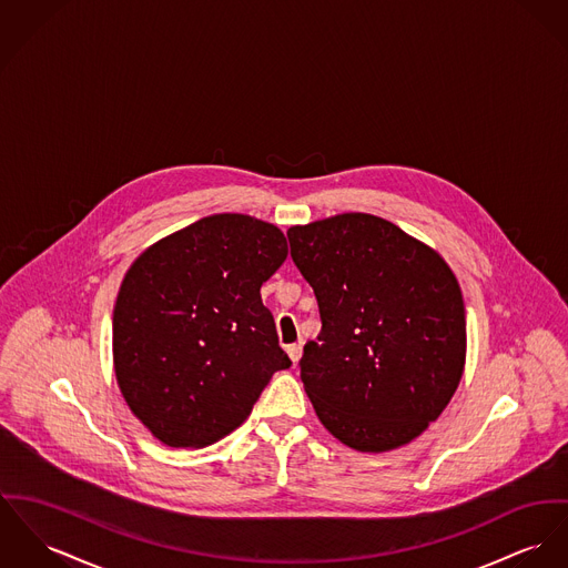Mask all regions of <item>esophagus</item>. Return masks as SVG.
<instances>
[{
	"label": "esophagus",
	"instance_id": "obj_1",
	"mask_svg": "<svg viewBox=\"0 0 568 568\" xmlns=\"http://www.w3.org/2000/svg\"><path fill=\"white\" fill-rule=\"evenodd\" d=\"M287 354H290V358H292L294 363H298V358H301V354H303V346H301V344H292V346H287Z\"/></svg>",
	"mask_w": 568,
	"mask_h": 568
}]
</instances>
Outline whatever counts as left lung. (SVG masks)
Masks as SVG:
<instances>
[{
	"label": "left lung",
	"instance_id": "1",
	"mask_svg": "<svg viewBox=\"0 0 568 568\" xmlns=\"http://www.w3.org/2000/svg\"><path fill=\"white\" fill-rule=\"evenodd\" d=\"M287 240L322 320L301 358L320 422L358 452L419 437L465 367V303L449 265L369 214L292 226Z\"/></svg>",
	"mask_w": 568,
	"mask_h": 568
}]
</instances>
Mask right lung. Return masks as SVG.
<instances>
[{
  "label": "right lung",
  "mask_w": 568,
  "mask_h": 568,
  "mask_svg": "<svg viewBox=\"0 0 568 568\" xmlns=\"http://www.w3.org/2000/svg\"><path fill=\"white\" fill-rule=\"evenodd\" d=\"M285 257L274 224L214 214L133 262L114 306V369L153 437L171 447L226 437L272 374L292 365L262 303L263 283Z\"/></svg>",
  "instance_id": "add662e5"
}]
</instances>
